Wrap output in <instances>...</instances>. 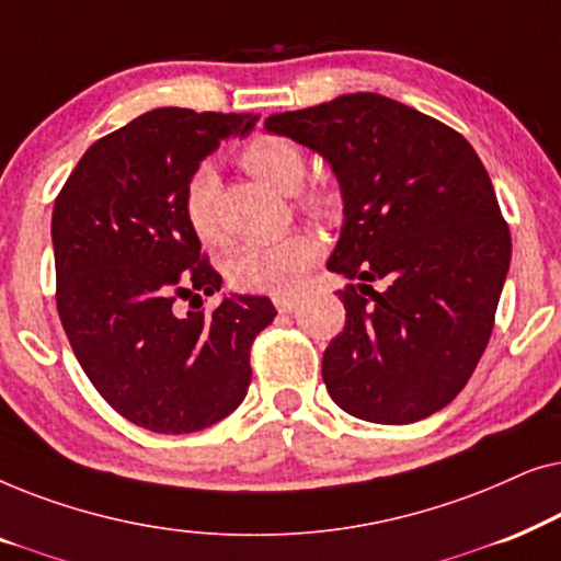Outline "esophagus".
<instances>
[{
    "label": "esophagus",
    "instance_id": "34e87169",
    "mask_svg": "<svg viewBox=\"0 0 561 561\" xmlns=\"http://www.w3.org/2000/svg\"><path fill=\"white\" fill-rule=\"evenodd\" d=\"M275 309H278L280 313H290L298 306V298L296 296H275Z\"/></svg>",
    "mask_w": 561,
    "mask_h": 561
}]
</instances>
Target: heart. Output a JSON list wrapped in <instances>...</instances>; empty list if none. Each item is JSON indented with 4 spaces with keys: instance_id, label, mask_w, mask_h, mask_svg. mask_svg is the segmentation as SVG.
Returning <instances> with one entry per match:
<instances>
[{
    "instance_id": "b5f03b06",
    "label": "heart",
    "mask_w": 561,
    "mask_h": 561,
    "mask_svg": "<svg viewBox=\"0 0 561 561\" xmlns=\"http://www.w3.org/2000/svg\"><path fill=\"white\" fill-rule=\"evenodd\" d=\"M240 163L252 175L280 191L301 186L306 173L301 145L283 135H257L240 150ZM214 194H217V179L209 165L196 168L183 186V217L202 242L219 240ZM296 202L298 209L311 217L329 219L340 209V191L327 181H313L296 192ZM317 260L319 242L304 232H290L280 240L244 248L229 265V278L240 290H267V294L286 296L298 288Z\"/></svg>"
}]
</instances>
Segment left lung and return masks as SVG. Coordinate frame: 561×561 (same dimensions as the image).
I'll return each instance as SVG.
<instances>
[{"label":"left lung","mask_w":561,"mask_h":561,"mask_svg":"<svg viewBox=\"0 0 561 561\" xmlns=\"http://www.w3.org/2000/svg\"><path fill=\"white\" fill-rule=\"evenodd\" d=\"M265 129L321 152L342 186L327 267L359 283L340 290L347 327L321 363L329 396L375 424L432 416L472 378L511 265L485 165L457 129L365 91L273 114Z\"/></svg>","instance_id":"1"}]
</instances>
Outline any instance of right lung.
I'll use <instances>...</instances> for the list:
<instances>
[{"instance_id": "add662e5", "label": "right lung", "mask_w": 561, "mask_h": 561, "mask_svg": "<svg viewBox=\"0 0 561 561\" xmlns=\"http://www.w3.org/2000/svg\"><path fill=\"white\" fill-rule=\"evenodd\" d=\"M255 119L152 110L91 145L53 206L56 306L73 355L119 416L156 434L229 416L252 380V342L278 313L263 296L202 309L221 275L183 217L188 175Z\"/></svg>"}]
</instances>
